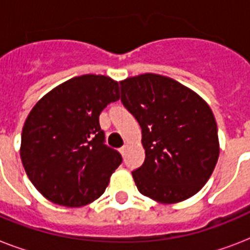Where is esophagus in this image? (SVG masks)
<instances>
[{
  "label": "esophagus",
  "instance_id": "34e87169",
  "mask_svg": "<svg viewBox=\"0 0 250 250\" xmlns=\"http://www.w3.org/2000/svg\"><path fill=\"white\" fill-rule=\"evenodd\" d=\"M119 152H121L122 156H125V152H127V145H123V146H122V148L119 149Z\"/></svg>",
  "mask_w": 250,
  "mask_h": 250
}]
</instances>
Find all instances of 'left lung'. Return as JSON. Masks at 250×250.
I'll return each instance as SVG.
<instances>
[{"label": "left lung", "mask_w": 250, "mask_h": 250, "mask_svg": "<svg viewBox=\"0 0 250 250\" xmlns=\"http://www.w3.org/2000/svg\"><path fill=\"white\" fill-rule=\"evenodd\" d=\"M122 102L141 127L143 166L132 172L141 194L176 204L205 186L219 157L210 106L176 80L141 74L119 82Z\"/></svg>", "instance_id": "obj_1"}]
</instances>
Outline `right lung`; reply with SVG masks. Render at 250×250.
I'll list each match as a JSON object with an SVG mask.
<instances>
[{"mask_svg":"<svg viewBox=\"0 0 250 250\" xmlns=\"http://www.w3.org/2000/svg\"><path fill=\"white\" fill-rule=\"evenodd\" d=\"M119 97L118 82L88 74L53 88L29 111L21 131V160L46 200L79 208L105 192L122 156L104 144L98 117Z\"/></svg>","mask_w":250,"mask_h":250,"instance_id":"obj_1","label":"right lung"}]
</instances>
